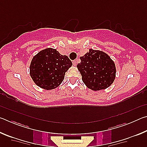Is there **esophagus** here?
<instances>
[{
  "label": "esophagus",
  "instance_id": "1",
  "mask_svg": "<svg viewBox=\"0 0 147 147\" xmlns=\"http://www.w3.org/2000/svg\"><path fill=\"white\" fill-rule=\"evenodd\" d=\"M73 65H74V66H76V64H77V61H76V60H74V61H73Z\"/></svg>",
  "mask_w": 147,
  "mask_h": 147
}]
</instances>
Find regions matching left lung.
<instances>
[{
	"label": "left lung",
	"instance_id": "8db88e82",
	"mask_svg": "<svg viewBox=\"0 0 147 147\" xmlns=\"http://www.w3.org/2000/svg\"><path fill=\"white\" fill-rule=\"evenodd\" d=\"M77 68L85 85L93 91L102 90L113 84L116 76L114 61L108 54L98 50L89 49L81 56Z\"/></svg>",
	"mask_w": 147,
	"mask_h": 147
}]
</instances>
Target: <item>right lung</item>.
Returning <instances> with one entry per match:
<instances>
[{
	"instance_id": "right-lung-1",
	"label": "right lung",
	"mask_w": 147,
	"mask_h": 147,
	"mask_svg": "<svg viewBox=\"0 0 147 147\" xmlns=\"http://www.w3.org/2000/svg\"><path fill=\"white\" fill-rule=\"evenodd\" d=\"M72 65L67 56L61 55L56 49L47 48L33 57L30 65V74L39 88L51 90L60 85Z\"/></svg>"
}]
</instances>
